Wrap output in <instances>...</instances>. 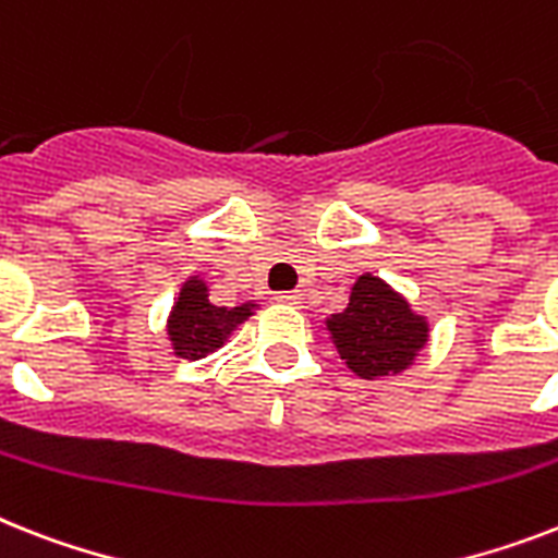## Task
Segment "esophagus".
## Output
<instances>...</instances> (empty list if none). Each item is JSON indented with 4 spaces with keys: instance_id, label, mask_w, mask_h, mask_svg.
<instances>
[{
    "instance_id": "34e87169",
    "label": "esophagus",
    "mask_w": 558,
    "mask_h": 558,
    "mask_svg": "<svg viewBox=\"0 0 558 558\" xmlns=\"http://www.w3.org/2000/svg\"><path fill=\"white\" fill-rule=\"evenodd\" d=\"M278 301L280 303H289V306H301L303 298H301V292H280Z\"/></svg>"
}]
</instances>
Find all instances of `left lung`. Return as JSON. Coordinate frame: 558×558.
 Segmentation results:
<instances>
[{"label": "left lung", "mask_w": 558, "mask_h": 558, "mask_svg": "<svg viewBox=\"0 0 558 558\" xmlns=\"http://www.w3.org/2000/svg\"><path fill=\"white\" fill-rule=\"evenodd\" d=\"M352 373L361 378L396 375L412 364L415 352L427 343V320L410 310V303L381 278L361 275L352 287L350 306L326 320Z\"/></svg>", "instance_id": "8db88e82"}]
</instances>
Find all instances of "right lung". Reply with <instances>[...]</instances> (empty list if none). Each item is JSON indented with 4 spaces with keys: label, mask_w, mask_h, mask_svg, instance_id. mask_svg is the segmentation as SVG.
<instances>
[{
    "label": "right lung",
    "mask_w": 558,
    "mask_h": 558,
    "mask_svg": "<svg viewBox=\"0 0 558 558\" xmlns=\"http://www.w3.org/2000/svg\"><path fill=\"white\" fill-rule=\"evenodd\" d=\"M206 292V283L201 278H192L183 287L174 312H171V343H174L177 355L185 357V361H197V357L215 352L217 347H223L226 335L232 332L238 324H243L255 306V303H243V306L226 310V306L208 303Z\"/></svg>",
    "instance_id": "obj_1"
}]
</instances>
